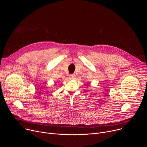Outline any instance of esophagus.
I'll use <instances>...</instances> for the list:
<instances>
[{
    "label": "esophagus",
    "mask_w": 147,
    "mask_h": 147,
    "mask_svg": "<svg viewBox=\"0 0 147 147\" xmlns=\"http://www.w3.org/2000/svg\"><path fill=\"white\" fill-rule=\"evenodd\" d=\"M69 78L70 79H74L76 78V75L74 74H71L69 76Z\"/></svg>",
    "instance_id": "1"
}]
</instances>
